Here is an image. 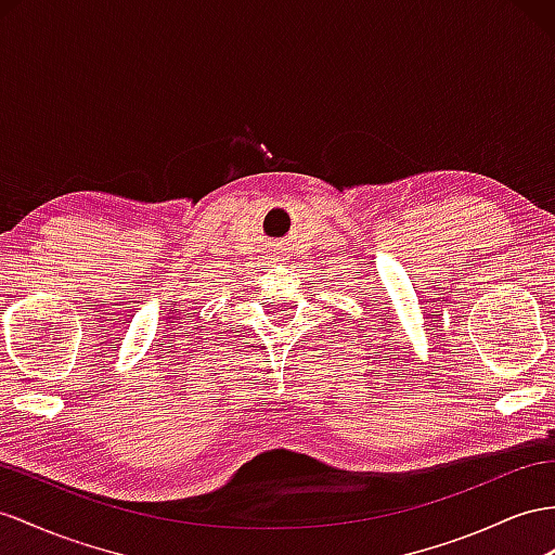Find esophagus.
I'll list each match as a JSON object with an SVG mask.
<instances>
[{
  "label": "esophagus",
  "instance_id": "34e87169",
  "mask_svg": "<svg viewBox=\"0 0 555 555\" xmlns=\"http://www.w3.org/2000/svg\"><path fill=\"white\" fill-rule=\"evenodd\" d=\"M269 260H274V262H283V258H281V253H279V250L269 253Z\"/></svg>",
  "mask_w": 555,
  "mask_h": 555
}]
</instances>
